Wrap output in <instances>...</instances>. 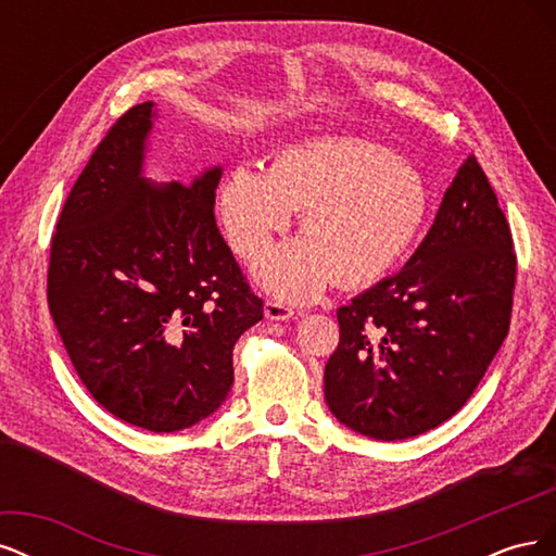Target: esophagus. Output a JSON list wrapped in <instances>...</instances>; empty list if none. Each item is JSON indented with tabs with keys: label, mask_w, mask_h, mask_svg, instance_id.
Segmentation results:
<instances>
[{
	"label": "esophagus",
	"mask_w": 556,
	"mask_h": 556,
	"mask_svg": "<svg viewBox=\"0 0 556 556\" xmlns=\"http://www.w3.org/2000/svg\"><path fill=\"white\" fill-rule=\"evenodd\" d=\"M264 315L268 319H290L294 315V311L288 304H282V301L266 299L264 301Z\"/></svg>",
	"instance_id": "34e87169"
}]
</instances>
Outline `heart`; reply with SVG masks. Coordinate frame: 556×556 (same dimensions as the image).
<instances>
[{
    "label": "heart",
    "mask_w": 556,
    "mask_h": 556,
    "mask_svg": "<svg viewBox=\"0 0 556 556\" xmlns=\"http://www.w3.org/2000/svg\"><path fill=\"white\" fill-rule=\"evenodd\" d=\"M429 208V185L413 164L355 137L288 146L268 172L243 162L220 185L229 241L245 260H260L301 211L304 239L257 266L264 288L290 301L315 296L329 280L341 288L378 280L406 257Z\"/></svg>",
    "instance_id": "b5f03b06"
}]
</instances>
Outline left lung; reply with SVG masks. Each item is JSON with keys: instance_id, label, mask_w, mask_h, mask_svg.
<instances>
[{"instance_id": "8db88e82", "label": "left lung", "mask_w": 556, "mask_h": 556, "mask_svg": "<svg viewBox=\"0 0 556 556\" xmlns=\"http://www.w3.org/2000/svg\"><path fill=\"white\" fill-rule=\"evenodd\" d=\"M515 276L510 225L470 155L410 262L336 311L341 339L325 366L331 413L376 441L443 425L508 336Z\"/></svg>"}]
</instances>
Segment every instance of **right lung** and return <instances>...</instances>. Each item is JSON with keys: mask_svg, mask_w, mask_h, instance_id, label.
Returning a JSON list of instances; mask_svg holds the SVG:
<instances>
[{"mask_svg": "<svg viewBox=\"0 0 556 556\" xmlns=\"http://www.w3.org/2000/svg\"><path fill=\"white\" fill-rule=\"evenodd\" d=\"M153 102L125 111L66 197L50 239L48 308L99 406L155 433L211 415L233 382V345L257 325L215 223L220 166L192 185L148 188Z\"/></svg>", "mask_w": 556, "mask_h": 556, "instance_id": "obj_1", "label": "right lung"}]
</instances>
